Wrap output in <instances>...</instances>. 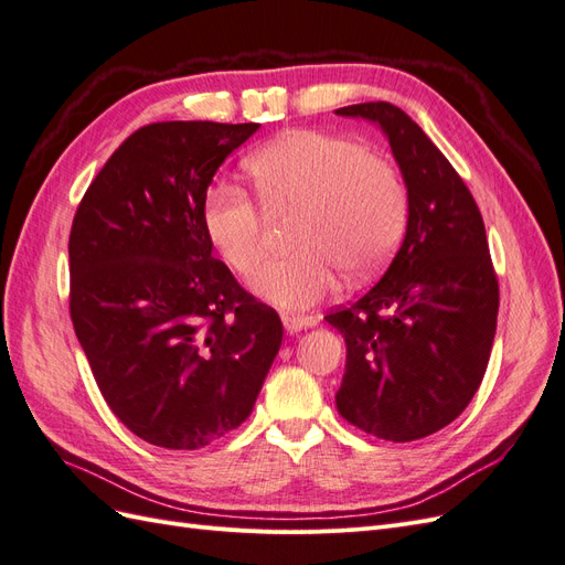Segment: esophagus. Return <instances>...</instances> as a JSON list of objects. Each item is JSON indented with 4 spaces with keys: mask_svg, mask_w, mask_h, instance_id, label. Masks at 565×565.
Wrapping results in <instances>:
<instances>
[{
    "mask_svg": "<svg viewBox=\"0 0 565 565\" xmlns=\"http://www.w3.org/2000/svg\"><path fill=\"white\" fill-rule=\"evenodd\" d=\"M282 324L287 332H301L306 328H313L316 318L313 316H299V313H282Z\"/></svg>",
    "mask_w": 565,
    "mask_h": 565,
    "instance_id": "34e87169",
    "label": "esophagus"
}]
</instances>
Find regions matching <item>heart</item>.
Instances as JSON below:
<instances>
[{
    "instance_id": "b5f03b06",
    "label": "heart",
    "mask_w": 565,
    "mask_h": 565,
    "mask_svg": "<svg viewBox=\"0 0 565 565\" xmlns=\"http://www.w3.org/2000/svg\"><path fill=\"white\" fill-rule=\"evenodd\" d=\"M270 216H292V243L254 280L264 299L301 309L330 295L339 273L363 280L396 252L407 218L398 169L347 136L289 131L249 160ZM204 231L224 262L249 278L264 259L266 216L243 185L221 183L204 202Z\"/></svg>"
}]
</instances>
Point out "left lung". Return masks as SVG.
Returning a JSON list of instances; mask_svg holds the SVG:
<instances>
[{
	"label": "left lung",
	"mask_w": 565,
	"mask_h": 565,
	"mask_svg": "<svg viewBox=\"0 0 565 565\" xmlns=\"http://www.w3.org/2000/svg\"><path fill=\"white\" fill-rule=\"evenodd\" d=\"M337 115L386 134L407 185V231L382 280L324 316L347 341L337 409L384 440L440 431L483 382L500 285L467 183L398 106L370 100Z\"/></svg>",
	"instance_id": "1"
}]
</instances>
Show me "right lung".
Returning <instances> with one entry per match:
<instances>
[{"label": "right lung", "instance_id": "right-lung-1", "mask_svg": "<svg viewBox=\"0 0 565 565\" xmlns=\"http://www.w3.org/2000/svg\"><path fill=\"white\" fill-rule=\"evenodd\" d=\"M259 125L152 122L119 146L73 218L71 318L131 434L198 450L241 426L282 341L204 231L207 188Z\"/></svg>", "mask_w": 565, "mask_h": 565}]
</instances>
